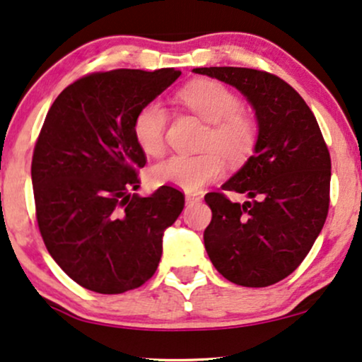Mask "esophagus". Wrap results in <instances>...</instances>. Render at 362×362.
I'll return each mask as SVG.
<instances>
[{"mask_svg": "<svg viewBox=\"0 0 362 362\" xmlns=\"http://www.w3.org/2000/svg\"><path fill=\"white\" fill-rule=\"evenodd\" d=\"M199 196L198 194H186V204H194V203H198L199 202Z\"/></svg>", "mask_w": 362, "mask_h": 362, "instance_id": "1", "label": "esophagus"}]
</instances>
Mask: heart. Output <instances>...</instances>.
I'll use <instances>...</instances> for the list:
<instances>
[{
    "label": "heart",
    "instance_id": "b5f03b06",
    "mask_svg": "<svg viewBox=\"0 0 362 362\" xmlns=\"http://www.w3.org/2000/svg\"><path fill=\"white\" fill-rule=\"evenodd\" d=\"M181 104L209 124L198 156H173L151 169L159 186H174L196 193L223 174V159L243 164L258 141L257 120L242 110L236 93L216 80H196L180 92ZM168 112L159 102H147L137 110L132 134L142 153L158 158L166 149Z\"/></svg>",
    "mask_w": 362,
    "mask_h": 362
}]
</instances>
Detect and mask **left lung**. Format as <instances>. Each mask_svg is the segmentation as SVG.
<instances>
[{
    "label": "left lung",
    "instance_id": "1",
    "mask_svg": "<svg viewBox=\"0 0 362 362\" xmlns=\"http://www.w3.org/2000/svg\"><path fill=\"white\" fill-rule=\"evenodd\" d=\"M193 72L238 88L258 120L255 154L221 186L252 202L231 203L220 191L204 196L213 213L204 248L226 280L269 287L300 265L322 230L331 202V154L309 105L285 80L242 66Z\"/></svg>",
    "mask_w": 362,
    "mask_h": 362
}]
</instances>
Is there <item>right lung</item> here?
I'll list each match as a JSON object with an SVG mask.
<instances>
[{
  "label": "right lung",
  "instance_id": "obj_1",
  "mask_svg": "<svg viewBox=\"0 0 362 362\" xmlns=\"http://www.w3.org/2000/svg\"><path fill=\"white\" fill-rule=\"evenodd\" d=\"M180 70L119 69L70 83L53 102L31 160L40 233L53 260L83 288L122 293L154 275L163 233L185 208L171 186L147 198L146 154L132 122L180 77Z\"/></svg>",
  "mask_w": 362,
  "mask_h": 362
}]
</instances>
